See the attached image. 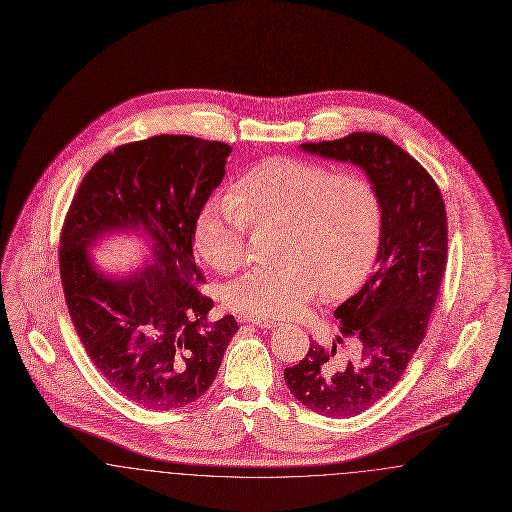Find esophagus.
<instances>
[{"mask_svg": "<svg viewBox=\"0 0 512 512\" xmlns=\"http://www.w3.org/2000/svg\"><path fill=\"white\" fill-rule=\"evenodd\" d=\"M240 322H249L257 328H276L278 326V322H274V320H257V318L249 317H240Z\"/></svg>", "mask_w": 512, "mask_h": 512, "instance_id": "1", "label": "esophagus"}]
</instances>
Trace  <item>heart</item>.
<instances>
[{
  "instance_id": "obj_1",
  "label": "heart",
  "mask_w": 512,
  "mask_h": 512,
  "mask_svg": "<svg viewBox=\"0 0 512 512\" xmlns=\"http://www.w3.org/2000/svg\"><path fill=\"white\" fill-rule=\"evenodd\" d=\"M282 226L278 267L253 268L226 292L228 309L257 320L303 311L320 290L326 297L355 292L376 263L384 209L361 172L270 157L245 171L230 194L209 199L194 222L195 251L209 267L232 272L245 261L249 226Z\"/></svg>"
}]
</instances>
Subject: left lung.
Here are the masks:
<instances>
[{
	"mask_svg": "<svg viewBox=\"0 0 512 512\" xmlns=\"http://www.w3.org/2000/svg\"><path fill=\"white\" fill-rule=\"evenodd\" d=\"M301 149L361 167L384 209L376 270L334 311L340 338L332 347L313 341L305 359L284 370L299 403L313 413L347 418L365 413L395 388L426 336L447 267L445 203L436 180L386 136L353 132ZM343 337L356 341L345 364L335 359Z\"/></svg>",
	"mask_w": 512,
	"mask_h": 512,
	"instance_id": "8db88e82",
	"label": "left lung"
}]
</instances>
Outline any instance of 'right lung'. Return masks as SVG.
Segmentation results:
<instances>
[{"label":"right lung","instance_id":"add662e5","mask_svg":"<svg viewBox=\"0 0 512 512\" xmlns=\"http://www.w3.org/2000/svg\"><path fill=\"white\" fill-rule=\"evenodd\" d=\"M232 147L161 134L105 153L82 178L63 222L59 268L74 330L101 376L132 403L172 411L217 378L238 322H211L213 299L192 247L194 222L219 188ZM142 229L154 263L124 279L93 267L87 247Z\"/></svg>","mask_w":512,"mask_h":512}]
</instances>
